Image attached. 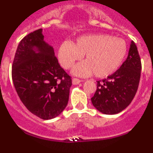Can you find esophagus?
<instances>
[{"instance_id": "1", "label": "esophagus", "mask_w": 153, "mask_h": 153, "mask_svg": "<svg viewBox=\"0 0 153 153\" xmlns=\"http://www.w3.org/2000/svg\"><path fill=\"white\" fill-rule=\"evenodd\" d=\"M72 82L74 84H79L80 82H82V80L79 79H77V78H73L72 79Z\"/></svg>"}]
</instances>
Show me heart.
<instances>
[{
    "instance_id": "b5f03b06",
    "label": "heart",
    "mask_w": 153,
    "mask_h": 153,
    "mask_svg": "<svg viewBox=\"0 0 153 153\" xmlns=\"http://www.w3.org/2000/svg\"><path fill=\"white\" fill-rule=\"evenodd\" d=\"M127 51L126 43L120 37L107 34L80 36L74 43L63 42L58 51V59L62 67L70 69L81 56L85 61L73 70L75 75L88 76L93 73L97 77H106L120 67Z\"/></svg>"
}]
</instances>
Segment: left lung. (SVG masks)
<instances>
[{"label":"left lung","instance_id":"1","mask_svg":"<svg viewBox=\"0 0 153 153\" xmlns=\"http://www.w3.org/2000/svg\"><path fill=\"white\" fill-rule=\"evenodd\" d=\"M141 60L137 47L132 41L129 54L122 66L106 79L97 81V89L91 98L93 106L101 113H120L131 103L140 83Z\"/></svg>","mask_w":153,"mask_h":153}]
</instances>
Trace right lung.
Listing matches in <instances>:
<instances>
[{
	"mask_svg": "<svg viewBox=\"0 0 153 153\" xmlns=\"http://www.w3.org/2000/svg\"><path fill=\"white\" fill-rule=\"evenodd\" d=\"M42 31L36 30L21 40L12 79L27 109L40 119L51 120L67 106L72 79L58 63L53 47L44 40Z\"/></svg>",
	"mask_w": 153,
	"mask_h": 153,
	"instance_id": "right-lung-1",
	"label": "right lung"
}]
</instances>
